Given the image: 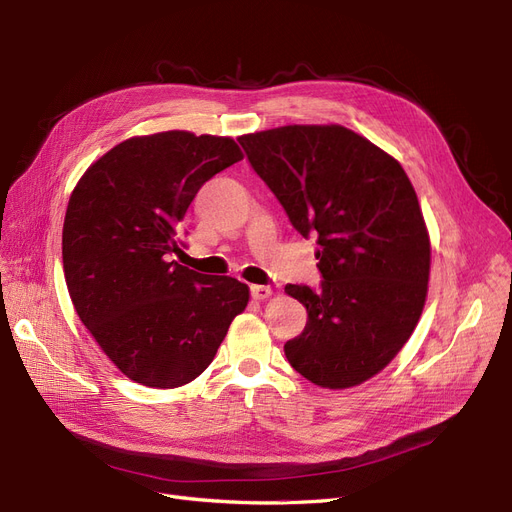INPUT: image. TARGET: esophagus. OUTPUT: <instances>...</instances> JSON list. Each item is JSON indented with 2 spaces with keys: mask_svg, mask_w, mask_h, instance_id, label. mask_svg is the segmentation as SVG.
Instances as JSON below:
<instances>
[{
  "mask_svg": "<svg viewBox=\"0 0 512 512\" xmlns=\"http://www.w3.org/2000/svg\"><path fill=\"white\" fill-rule=\"evenodd\" d=\"M251 294H253L255 301H267V299L272 297V288L255 284V286H251Z\"/></svg>",
  "mask_w": 512,
  "mask_h": 512,
  "instance_id": "obj_1",
  "label": "esophagus"
}]
</instances>
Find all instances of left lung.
Instances as JSON below:
<instances>
[{
	"instance_id": "obj_1",
	"label": "left lung",
	"mask_w": 512,
	"mask_h": 512,
	"mask_svg": "<svg viewBox=\"0 0 512 512\" xmlns=\"http://www.w3.org/2000/svg\"><path fill=\"white\" fill-rule=\"evenodd\" d=\"M238 143L292 226L317 234L321 290L284 288L309 313L284 344L288 363L328 390L371 380L407 344L427 299L432 242L407 172L340 124H290Z\"/></svg>"
}]
</instances>
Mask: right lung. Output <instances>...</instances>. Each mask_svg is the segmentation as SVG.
<instances>
[{
	"label": "right lung",
	"instance_id": "right-lung-1",
	"mask_svg": "<svg viewBox=\"0 0 512 512\" xmlns=\"http://www.w3.org/2000/svg\"><path fill=\"white\" fill-rule=\"evenodd\" d=\"M242 159L230 137L168 130L130 137L80 176L62 230L72 305L128 380L178 388L209 367L249 286L172 261L197 191Z\"/></svg>",
	"mask_w": 512,
	"mask_h": 512
}]
</instances>
